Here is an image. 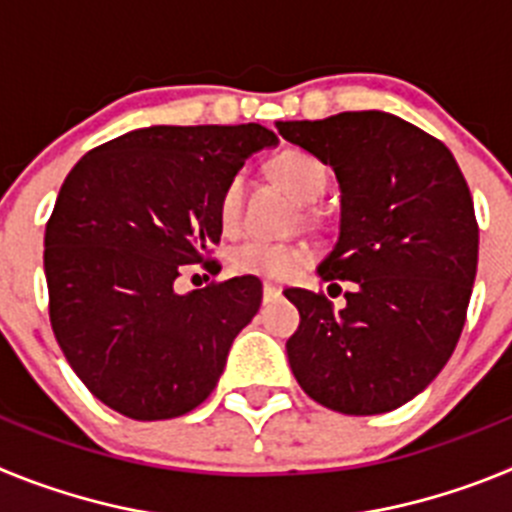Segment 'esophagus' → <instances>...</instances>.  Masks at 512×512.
I'll use <instances>...</instances> for the list:
<instances>
[{
	"mask_svg": "<svg viewBox=\"0 0 512 512\" xmlns=\"http://www.w3.org/2000/svg\"><path fill=\"white\" fill-rule=\"evenodd\" d=\"M277 297H282V287H277V284L266 282V284H264V300L269 302V300H277Z\"/></svg>",
	"mask_w": 512,
	"mask_h": 512,
	"instance_id": "1",
	"label": "esophagus"
}]
</instances>
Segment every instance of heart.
Returning <instances> with one entry per match:
<instances>
[{
    "instance_id": "b5f03b06",
    "label": "heart",
    "mask_w": 512,
    "mask_h": 512,
    "mask_svg": "<svg viewBox=\"0 0 512 512\" xmlns=\"http://www.w3.org/2000/svg\"><path fill=\"white\" fill-rule=\"evenodd\" d=\"M271 176L287 189L302 205H315L328 189V169L320 158L300 148H287L279 156L271 158ZM243 207V179L230 176L228 184L217 200V220L223 230H233L241 220ZM305 264V253L287 243L248 241L238 246L230 256V266L238 274H253L264 279H289L295 277Z\"/></svg>"
}]
</instances>
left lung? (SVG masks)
<instances>
[{"instance_id": "obj_1", "label": "left lung", "mask_w": 512, "mask_h": 512, "mask_svg": "<svg viewBox=\"0 0 512 512\" xmlns=\"http://www.w3.org/2000/svg\"><path fill=\"white\" fill-rule=\"evenodd\" d=\"M277 130L336 171L341 233L318 274L354 282L341 310L284 289L300 310L287 341L292 374L336 413H390L436 379L467 320L479 256L472 194L449 148L390 112Z\"/></svg>"}]
</instances>
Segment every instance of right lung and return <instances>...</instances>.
I'll use <instances>...</instances> for the list:
<instances>
[{"mask_svg":"<svg viewBox=\"0 0 512 512\" xmlns=\"http://www.w3.org/2000/svg\"><path fill=\"white\" fill-rule=\"evenodd\" d=\"M264 125H151L94 148L45 225V282L63 356L107 408L135 420L194 410L259 312L261 282L179 295L182 266L220 243L217 200L261 148ZM210 266H215L212 261Z\"/></svg>","mask_w":512,"mask_h":512,"instance_id":"1","label":"right lung"}]
</instances>
